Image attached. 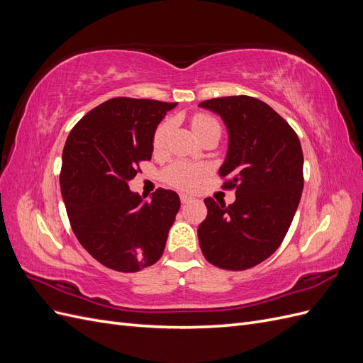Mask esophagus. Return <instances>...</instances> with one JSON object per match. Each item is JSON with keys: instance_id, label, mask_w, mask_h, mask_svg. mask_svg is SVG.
<instances>
[{"instance_id": "obj_1", "label": "esophagus", "mask_w": 363, "mask_h": 363, "mask_svg": "<svg viewBox=\"0 0 363 363\" xmlns=\"http://www.w3.org/2000/svg\"><path fill=\"white\" fill-rule=\"evenodd\" d=\"M194 200V196L192 195H188V194H180V201L183 203V204H186V203H191Z\"/></svg>"}]
</instances>
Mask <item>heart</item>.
<instances>
[{
    "mask_svg": "<svg viewBox=\"0 0 363 363\" xmlns=\"http://www.w3.org/2000/svg\"><path fill=\"white\" fill-rule=\"evenodd\" d=\"M191 125L196 136L203 135L204 131L211 128H219V124L216 121L204 113L194 115ZM169 130H171V121L169 119L162 121V123L156 127L155 135H152V150L160 151L163 148ZM204 175H206L204 167H200V164H192V163H184V162H175L169 164V167L163 172L164 180L180 189H194L195 186L204 179Z\"/></svg>",
    "mask_w": 363,
    "mask_h": 363,
    "instance_id": "b5f03b06",
    "label": "heart"
}]
</instances>
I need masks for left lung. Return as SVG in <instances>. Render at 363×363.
<instances>
[{"mask_svg": "<svg viewBox=\"0 0 363 363\" xmlns=\"http://www.w3.org/2000/svg\"><path fill=\"white\" fill-rule=\"evenodd\" d=\"M200 106L228 128L219 177L223 189L236 191L233 204L204 200L200 247L212 265L244 271L268 259L288 233L304 184L301 144L286 121L257 98H212Z\"/></svg>", "mask_w": 363, "mask_h": 363, "instance_id": "left-lung-1", "label": "left lung"}]
</instances>
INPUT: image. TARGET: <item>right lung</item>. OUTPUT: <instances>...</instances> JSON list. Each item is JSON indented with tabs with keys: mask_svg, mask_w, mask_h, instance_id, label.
I'll list each match as a JSON object with an SVG mask.
<instances>
[{
	"mask_svg": "<svg viewBox=\"0 0 363 363\" xmlns=\"http://www.w3.org/2000/svg\"><path fill=\"white\" fill-rule=\"evenodd\" d=\"M177 103L118 96L74 125L62 155L60 191L79 242L101 265L136 272L156 263L180 208L174 191L150 201L128 189L151 160L152 135Z\"/></svg>",
	"mask_w": 363,
	"mask_h": 363,
	"instance_id": "right-lung-1",
	"label": "right lung"
}]
</instances>
